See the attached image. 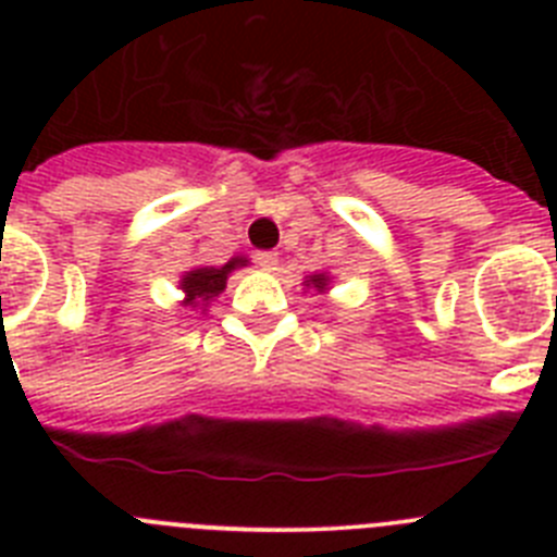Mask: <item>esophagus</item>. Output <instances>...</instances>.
<instances>
[{
    "mask_svg": "<svg viewBox=\"0 0 557 557\" xmlns=\"http://www.w3.org/2000/svg\"><path fill=\"white\" fill-rule=\"evenodd\" d=\"M256 262L262 264L268 273H273V270H278V253H273V250H262V253H256Z\"/></svg>",
    "mask_w": 557,
    "mask_h": 557,
    "instance_id": "1",
    "label": "esophagus"
}]
</instances>
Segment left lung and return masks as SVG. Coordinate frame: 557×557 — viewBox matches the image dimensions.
<instances>
[{
  "label": "left lung",
  "instance_id": "1",
  "mask_svg": "<svg viewBox=\"0 0 557 557\" xmlns=\"http://www.w3.org/2000/svg\"><path fill=\"white\" fill-rule=\"evenodd\" d=\"M304 289H314V293H329V287H332V275L329 273H312L304 278Z\"/></svg>",
  "mask_w": 557,
  "mask_h": 557
}]
</instances>
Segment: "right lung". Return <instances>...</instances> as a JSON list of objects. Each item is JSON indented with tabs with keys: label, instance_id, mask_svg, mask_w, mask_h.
<instances>
[{
	"label": "right lung",
	"instance_id": "1",
	"mask_svg": "<svg viewBox=\"0 0 557 557\" xmlns=\"http://www.w3.org/2000/svg\"><path fill=\"white\" fill-rule=\"evenodd\" d=\"M248 264L250 259L234 256V259H228L223 268H209V264H206V268L186 270L178 282V287L184 289V301L181 304L191 309H200V314H206L209 304L214 301V298L225 289V284H228V275L239 268H248Z\"/></svg>",
	"mask_w": 557,
	"mask_h": 557
}]
</instances>
